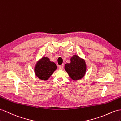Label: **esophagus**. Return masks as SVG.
<instances>
[{"mask_svg":"<svg viewBox=\"0 0 121 121\" xmlns=\"http://www.w3.org/2000/svg\"><path fill=\"white\" fill-rule=\"evenodd\" d=\"M58 67L59 69H63V67H64V65L63 64V65H59L58 66Z\"/></svg>","mask_w":121,"mask_h":121,"instance_id":"esophagus-1","label":"esophagus"}]
</instances>
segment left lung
<instances>
[{
  "label": "left lung",
  "mask_w": 121,
  "mask_h": 121,
  "mask_svg": "<svg viewBox=\"0 0 121 121\" xmlns=\"http://www.w3.org/2000/svg\"><path fill=\"white\" fill-rule=\"evenodd\" d=\"M64 69L71 79L77 81L85 76L87 66L83 59L75 55L70 58V62L65 65Z\"/></svg>",
  "instance_id": "obj_1"
}]
</instances>
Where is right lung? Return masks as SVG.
<instances>
[{"label":"right lung","instance_id":"add662e5","mask_svg":"<svg viewBox=\"0 0 121 121\" xmlns=\"http://www.w3.org/2000/svg\"><path fill=\"white\" fill-rule=\"evenodd\" d=\"M57 65L52 62L48 57H43L37 61L34 67L36 76L41 80H48L55 71L57 69Z\"/></svg>","mask_w":121,"mask_h":121}]
</instances>
